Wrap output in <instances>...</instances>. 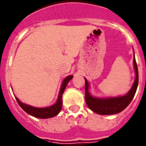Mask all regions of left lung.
Returning <instances> with one entry per match:
<instances>
[{
  "instance_id": "obj_1",
  "label": "left lung",
  "mask_w": 146,
  "mask_h": 146,
  "mask_svg": "<svg viewBox=\"0 0 146 146\" xmlns=\"http://www.w3.org/2000/svg\"><path fill=\"white\" fill-rule=\"evenodd\" d=\"M133 64L135 72V79L131 90L125 96L117 97L96 98L93 97L89 92L90 84L85 79V100L86 105L92 111L100 115H113L125 110L129 105L135 94L139 83V72L135 56L133 59Z\"/></svg>"
}]
</instances>
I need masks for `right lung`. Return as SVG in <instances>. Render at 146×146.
<instances>
[{
	"instance_id": "right-lung-1",
	"label": "right lung",
	"mask_w": 146,
	"mask_h": 146,
	"mask_svg": "<svg viewBox=\"0 0 146 146\" xmlns=\"http://www.w3.org/2000/svg\"><path fill=\"white\" fill-rule=\"evenodd\" d=\"M73 76L72 75L68 76L63 80L62 85H61L60 90L59 93L58 99L56 100V103L53 105L49 106V107L45 108H38L34 107V106H31L30 105H27L25 103H21V101L18 100V98L16 97V100L17 101L19 106H21L23 110L28 113L29 115L34 116L36 118L39 119H48V118H52L55 116L60 112L61 109H62V96L66 89V86L69 83V81L72 80Z\"/></svg>"
}]
</instances>
